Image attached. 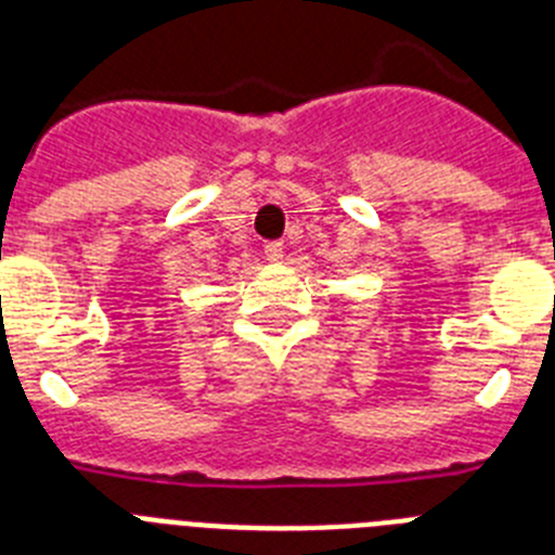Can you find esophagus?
<instances>
[{
	"label": "esophagus",
	"instance_id": "esophagus-1",
	"mask_svg": "<svg viewBox=\"0 0 555 555\" xmlns=\"http://www.w3.org/2000/svg\"><path fill=\"white\" fill-rule=\"evenodd\" d=\"M263 253H267V261H281V258H283V244L281 242H269L267 247H263Z\"/></svg>",
	"mask_w": 555,
	"mask_h": 555
}]
</instances>
